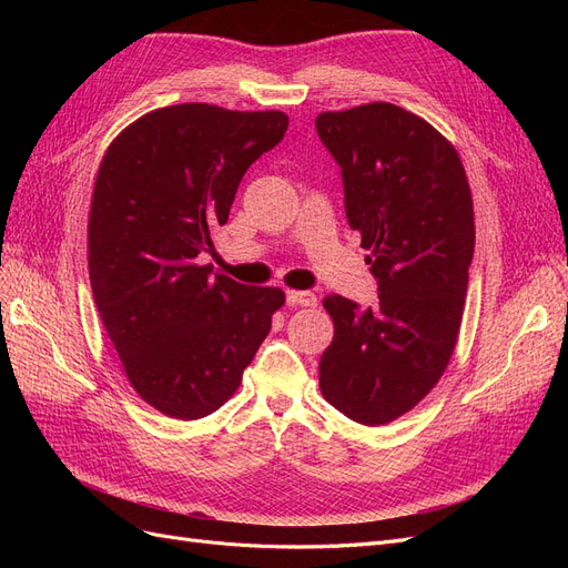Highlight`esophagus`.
I'll return each instance as SVG.
<instances>
[{"label": "esophagus", "instance_id": "obj_1", "mask_svg": "<svg viewBox=\"0 0 568 568\" xmlns=\"http://www.w3.org/2000/svg\"><path fill=\"white\" fill-rule=\"evenodd\" d=\"M286 303L288 305H301V307H315L317 296L313 294V291H288Z\"/></svg>", "mask_w": 568, "mask_h": 568}]
</instances>
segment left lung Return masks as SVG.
<instances>
[{
	"label": "left lung",
	"instance_id": "obj_1",
	"mask_svg": "<svg viewBox=\"0 0 568 568\" xmlns=\"http://www.w3.org/2000/svg\"><path fill=\"white\" fill-rule=\"evenodd\" d=\"M315 128L379 288L372 307L324 298L334 341L320 388L348 419L379 426L415 407L450 363L474 257L471 192L455 146L400 106L326 111Z\"/></svg>",
	"mask_w": 568,
	"mask_h": 568
}]
</instances>
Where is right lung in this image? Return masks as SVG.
Returning <instances> with one entry per match:
<instances>
[{
  "mask_svg": "<svg viewBox=\"0 0 568 568\" xmlns=\"http://www.w3.org/2000/svg\"><path fill=\"white\" fill-rule=\"evenodd\" d=\"M286 128L282 111L175 104L134 120L99 165L94 303L132 388L168 417L201 419L225 403L284 305L282 288L213 280L196 255Z\"/></svg>",
  "mask_w": 568,
  "mask_h": 568,
  "instance_id": "add662e5",
  "label": "right lung"
}]
</instances>
